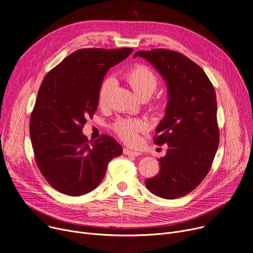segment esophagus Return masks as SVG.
Here are the masks:
<instances>
[{
    "label": "esophagus",
    "instance_id": "esophagus-1",
    "mask_svg": "<svg viewBox=\"0 0 253 253\" xmlns=\"http://www.w3.org/2000/svg\"><path fill=\"white\" fill-rule=\"evenodd\" d=\"M124 155H127V156H134V157H137V156H140L141 153H139V151H136V150H131L129 148H124Z\"/></svg>",
    "mask_w": 253,
    "mask_h": 253
}]
</instances>
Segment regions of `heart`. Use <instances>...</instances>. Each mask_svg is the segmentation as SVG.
Returning a JSON list of instances; mask_svg holds the SVG:
<instances>
[{"label":"heart","mask_w":253,"mask_h":253,"mask_svg":"<svg viewBox=\"0 0 253 253\" xmlns=\"http://www.w3.org/2000/svg\"><path fill=\"white\" fill-rule=\"evenodd\" d=\"M124 79L131 86L135 94L143 99H148L154 94L159 85V77L157 73L148 66L138 64L133 66L124 74ZM113 81L107 78L103 81L98 91V104L105 106L108 99ZM114 131L126 143H134L137 140L138 133L146 129V124L140 119H127L120 118L113 125Z\"/></svg>","instance_id":"heart-1"}]
</instances>
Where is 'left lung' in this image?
Here are the masks:
<instances>
[{
    "label": "left lung",
    "instance_id": "8db88e82",
    "mask_svg": "<svg viewBox=\"0 0 253 253\" xmlns=\"http://www.w3.org/2000/svg\"><path fill=\"white\" fill-rule=\"evenodd\" d=\"M167 83L165 117L156 128L158 145L168 144L161 171L145 181L155 195L175 199L195 189L208 175L220 142L216 96L205 71L184 55L166 48L139 50Z\"/></svg>",
    "mask_w": 253,
    "mask_h": 253
}]
</instances>
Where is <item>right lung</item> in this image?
<instances>
[{"instance_id": "1", "label": "right lung", "mask_w": 253, "mask_h": 253, "mask_svg": "<svg viewBox=\"0 0 253 253\" xmlns=\"http://www.w3.org/2000/svg\"><path fill=\"white\" fill-rule=\"evenodd\" d=\"M132 52L129 47L81 48L43 78L29 133L41 173L61 193L90 192L103 181L108 164L122 154V146L106 134L89 145L82 128L97 109L108 70Z\"/></svg>"}]
</instances>
